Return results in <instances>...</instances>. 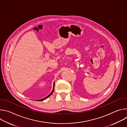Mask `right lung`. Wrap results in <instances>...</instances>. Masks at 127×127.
<instances>
[{
  "label": "right lung",
  "mask_w": 127,
  "mask_h": 127,
  "mask_svg": "<svg viewBox=\"0 0 127 127\" xmlns=\"http://www.w3.org/2000/svg\"><path fill=\"white\" fill-rule=\"evenodd\" d=\"M54 87H53V90H52V92L51 93V94L49 95H48L47 97H45V98H43V99H39V100H38V101H42V100H45V99H46V98H47L48 97H49L53 93V92H54Z\"/></svg>",
  "instance_id": "obj_1"
}]
</instances>
